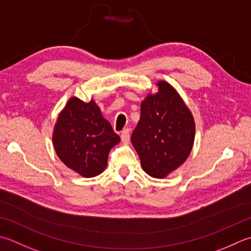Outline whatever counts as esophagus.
Returning <instances> with one entry per match:
<instances>
[{
	"mask_svg": "<svg viewBox=\"0 0 251 251\" xmlns=\"http://www.w3.org/2000/svg\"><path fill=\"white\" fill-rule=\"evenodd\" d=\"M129 138H130V137H129V129L125 128L121 134V139L123 141V144H128Z\"/></svg>",
	"mask_w": 251,
	"mask_h": 251,
	"instance_id": "1",
	"label": "esophagus"
}]
</instances>
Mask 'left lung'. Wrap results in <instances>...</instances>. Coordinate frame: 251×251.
<instances>
[{
	"label": "left lung",
	"mask_w": 251,
	"mask_h": 251,
	"mask_svg": "<svg viewBox=\"0 0 251 251\" xmlns=\"http://www.w3.org/2000/svg\"><path fill=\"white\" fill-rule=\"evenodd\" d=\"M159 90L141 103L140 120L131 135L142 169L163 178L188 158L195 140V122L173 87L158 82Z\"/></svg>",
	"instance_id": "1"
}]
</instances>
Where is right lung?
<instances>
[{
    "label": "right lung",
    "instance_id": "obj_1",
    "mask_svg": "<svg viewBox=\"0 0 251 251\" xmlns=\"http://www.w3.org/2000/svg\"><path fill=\"white\" fill-rule=\"evenodd\" d=\"M52 139L63 163L83 177L101 174L110 150L121 140L95 101L86 103L75 97L58 115Z\"/></svg>",
    "mask_w": 251,
    "mask_h": 251
}]
</instances>
